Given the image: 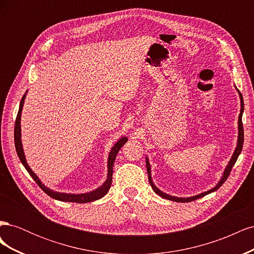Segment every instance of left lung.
Masks as SVG:
<instances>
[{
  "label": "left lung",
  "mask_w": 254,
  "mask_h": 254,
  "mask_svg": "<svg viewBox=\"0 0 254 254\" xmlns=\"http://www.w3.org/2000/svg\"><path fill=\"white\" fill-rule=\"evenodd\" d=\"M236 91L238 92V95H240V99H241V112H240V115H238V122H237V128H238V135H237V144H236V148L233 152V155L231 157V159H230L229 163L227 165V167L225 168L224 171V174H222L220 180L217 182L216 186H215L214 188H212L211 190H206V191H203V193H200L198 195H195V196H190V197H176V196H172V195H168L166 193H164V191H162L161 190H159L156 186L155 183H153L152 181V178H151V168H150V164H149V160L148 158L146 157V168H147V174H148V180H149V183L150 186L153 190V191H155L156 194H158L159 196H161L162 198H165V199H168V200H173V201H176V202H189V201H193V200H196V199L198 198H201L207 194L210 193H213V191H215L216 190H218L222 184L225 183V181L228 179V177L230 175V172H231L233 165L235 164L236 160L238 158V156L241 155V151L243 149V144H244V129H243V122H242V118H243V113H244V99H243V95L240 91H238V89L236 88V86H234Z\"/></svg>",
  "instance_id": "8db88e82"
}]
</instances>
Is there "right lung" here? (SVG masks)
<instances>
[{"label": "right lung", "instance_id": "add662e5", "mask_svg": "<svg viewBox=\"0 0 254 254\" xmlns=\"http://www.w3.org/2000/svg\"><path fill=\"white\" fill-rule=\"evenodd\" d=\"M27 94V91L25 92V94L23 95L21 102H20V107H19V111H18V115H17V120H16V124H14V146H16V150L18 153V157L20 159V161L22 162L23 166L25 167V170L28 172V174L30 175V177L37 182L38 186L41 188V190L47 193L50 197L56 199V200L59 201H67V202H77V203H86V202H91L97 200V199H101L102 197H104L108 190H110L111 183H112V174H113V164L115 158H117L118 152L120 151L121 147L124 145L128 139L127 136H122L121 139L113 145V147L111 148L109 156H108V174H107V179L106 181L102 184L101 187L88 191V193H81V194H71V193H60V191H56L53 190L50 188L45 187V184H43L41 182V180L39 179L34 172L32 168L29 167L26 158H25V153L24 150H23V146H22V141H21V113H22V109H23V105H24V101L25 97Z\"/></svg>", "mask_w": 254, "mask_h": 254}]
</instances>
